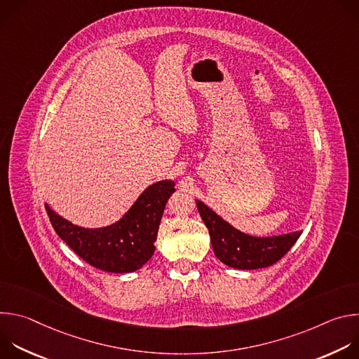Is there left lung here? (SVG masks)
<instances>
[{"label": "left lung", "instance_id": "1", "mask_svg": "<svg viewBox=\"0 0 359 359\" xmlns=\"http://www.w3.org/2000/svg\"><path fill=\"white\" fill-rule=\"evenodd\" d=\"M196 204L200 217L209 230L216 257L233 269L257 270L270 267L284 257L301 236V231L274 237L248 236L236 230L200 200H196Z\"/></svg>", "mask_w": 359, "mask_h": 359}]
</instances>
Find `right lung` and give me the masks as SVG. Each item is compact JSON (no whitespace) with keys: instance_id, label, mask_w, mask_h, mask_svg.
<instances>
[{"instance_id":"1","label":"right lung","mask_w":359,"mask_h":359,"mask_svg":"<svg viewBox=\"0 0 359 359\" xmlns=\"http://www.w3.org/2000/svg\"><path fill=\"white\" fill-rule=\"evenodd\" d=\"M175 182L162 180L149 186L130 210L115 224L104 229H83L45 209L57 234L79 257L108 273H132L139 270L155 252L159 224Z\"/></svg>"}]
</instances>
